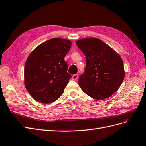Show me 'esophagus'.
I'll return each instance as SVG.
<instances>
[{
	"instance_id": "1",
	"label": "esophagus",
	"mask_w": 146,
	"mask_h": 146,
	"mask_svg": "<svg viewBox=\"0 0 146 146\" xmlns=\"http://www.w3.org/2000/svg\"><path fill=\"white\" fill-rule=\"evenodd\" d=\"M78 78V74H74L72 76V79L74 80V81H75V80H76Z\"/></svg>"
}]
</instances>
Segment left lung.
I'll return each instance as SVG.
<instances>
[{"label": "left lung", "mask_w": 146, "mask_h": 146, "mask_svg": "<svg viewBox=\"0 0 146 146\" xmlns=\"http://www.w3.org/2000/svg\"><path fill=\"white\" fill-rule=\"evenodd\" d=\"M76 44L86 58L85 72L79 79L82 91L95 100L110 97L124 79L123 59L110 46L95 37L79 39Z\"/></svg>", "instance_id": "1"}]
</instances>
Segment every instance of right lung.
<instances>
[{"label":"right lung","instance_id":"add662e5","mask_svg":"<svg viewBox=\"0 0 146 146\" xmlns=\"http://www.w3.org/2000/svg\"><path fill=\"white\" fill-rule=\"evenodd\" d=\"M71 45L66 39L53 38L37 46L28 56L24 84L36 101L49 104L62 95L72 77L64 60Z\"/></svg>","mask_w":146,"mask_h":146}]
</instances>
